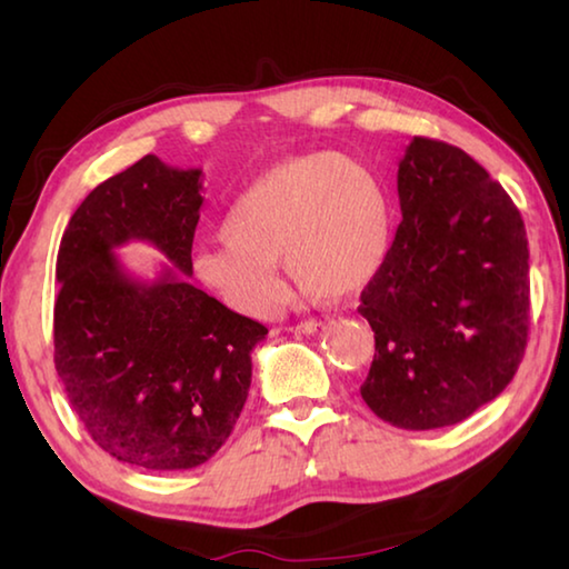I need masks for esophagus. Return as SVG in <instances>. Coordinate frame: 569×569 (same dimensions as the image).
Here are the masks:
<instances>
[{"mask_svg":"<svg viewBox=\"0 0 569 569\" xmlns=\"http://www.w3.org/2000/svg\"><path fill=\"white\" fill-rule=\"evenodd\" d=\"M321 329H323V321L311 319V321H301L298 326H293L291 331H296V333H316V331H321Z\"/></svg>","mask_w":569,"mask_h":569,"instance_id":"obj_1","label":"esophagus"}]
</instances>
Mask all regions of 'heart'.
<instances>
[{"mask_svg":"<svg viewBox=\"0 0 569 569\" xmlns=\"http://www.w3.org/2000/svg\"><path fill=\"white\" fill-rule=\"evenodd\" d=\"M391 200L363 162L308 152L261 172L230 203L223 238L192 253V276L243 316L283 298L278 263L301 291L346 301L379 276L391 246Z\"/></svg>","mask_w":569,"mask_h":569,"instance_id":"obj_1","label":"heart"}]
</instances>
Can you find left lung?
Instances as JSON below:
<instances>
[{"label": "left lung", "instance_id": "8db88e82", "mask_svg": "<svg viewBox=\"0 0 569 569\" xmlns=\"http://www.w3.org/2000/svg\"><path fill=\"white\" fill-rule=\"evenodd\" d=\"M401 223L359 313L377 341L361 397L399 429L465 421L507 389L529 329L522 216L449 142L413 138L399 162Z\"/></svg>", "mask_w": 569, "mask_h": 569}]
</instances>
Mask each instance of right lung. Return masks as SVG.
<instances>
[{
  "label": "right lung",
  "mask_w": 569,
  "mask_h": 569,
  "mask_svg": "<svg viewBox=\"0 0 569 569\" xmlns=\"http://www.w3.org/2000/svg\"><path fill=\"white\" fill-rule=\"evenodd\" d=\"M200 176L146 156L82 200L57 253V377L94 445L142 469H192L226 445L268 333L188 283ZM128 239L173 266L128 277L111 253Z\"/></svg>",
  "instance_id": "1"
}]
</instances>
